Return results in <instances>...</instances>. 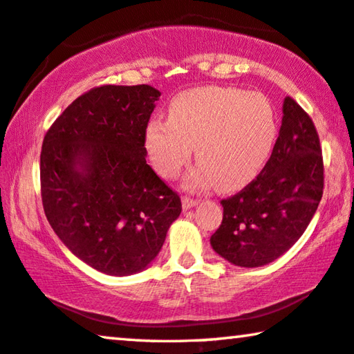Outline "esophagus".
I'll return each instance as SVG.
<instances>
[{
	"label": "esophagus",
	"instance_id": "34e87169",
	"mask_svg": "<svg viewBox=\"0 0 354 354\" xmlns=\"http://www.w3.org/2000/svg\"><path fill=\"white\" fill-rule=\"evenodd\" d=\"M198 203V198H194V197H189V196H184L183 197V207L186 208H192L194 205H197Z\"/></svg>",
	"mask_w": 354,
	"mask_h": 354
}]
</instances>
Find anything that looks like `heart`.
Wrapping results in <instances>:
<instances>
[{
	"label": "heart",
	"mask_w": 354,
	"mask_h": 354,
	"mask_svg": "<svg viewBox=\"0 0 354 354\" xmlns=\"http://www.w3.org/2000/svg\"><path fill=\"white\" fill-rule=\"evenodd\" d=\"M170 120L153 118L146 128V149L162 176L175 179L191 162L197 184L234 191L250 183L271 157L277 118L271 102L258 93L205 86L173 99Z\"/></svg>",
	"instance_id": "b5f03b06"
}]
</instances>
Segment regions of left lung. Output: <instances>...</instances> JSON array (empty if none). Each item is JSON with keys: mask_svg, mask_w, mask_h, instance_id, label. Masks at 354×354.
<instances>
[{"mask_svg": "<svg viewBox=\"0 0 354 354\" xmlns=\"http://www.w3.org/2000/svg\"><path fill=\"white\" fill-rule=\"evenodd\" d=\"M266 165L242 191L223 198L210 242L236 266L258 268L286 253L310 225L324 191V160L311 117L290 96Z\"/></svg>", "mask_w": 354, "mask_h": 354, "instance_id": "1", "label": "left lung"}]
</instances>
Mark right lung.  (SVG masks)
I'll list each match as a JSON object with an SVG mask.
<instances>
[{
  "label": "right lung",
  "instance_id": "right-lung-1",
  "mask_svg": "<svg viewBox=\"0 0 354 354\" xmlns=\"http://www.w3.org/2000/svg\"><path fill=\"white\" fill-rule=\"evenodd\" d=\"M158 96L149 84L91 88L43 139L44 215L73 255L111 276L144 270L181 213L179 194L146 162Z\"/></svg>",
  "mask_w": 354,
  "mask_h": 354
}]
</instances>
